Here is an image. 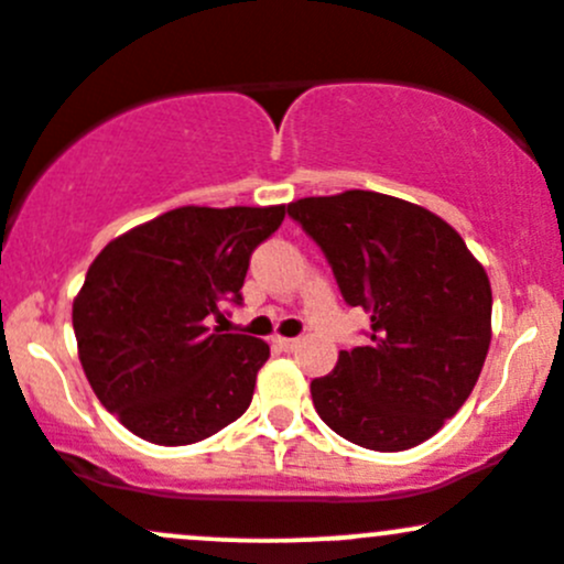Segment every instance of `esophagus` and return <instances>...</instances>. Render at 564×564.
I'll return each mask as SVG.
<instances>
[{"mask_svg":"<svg viewBox=\"0 0 564 564\" xmlns=\"http://www.w3.org/2000/svg\"><path fill=\"white\" fill-rule=\"evenodd\" d=\"M274 344L280 349H284V352H293L295 347H299V338H288V336H276Z\"/></svg>","mask_w":564,"mask_h":564,"instance_id":"obj_1","label":"esophagus"}]
</instances>
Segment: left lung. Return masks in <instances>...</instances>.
I'll use <instances>...</instances> for the list:
<instances>
[{
	"label": "left lung",
	"instance_id": "8db88e82",
	"mask_svg": "<svg viewBox=\"0 0 564 564\" xmlns=\"http://www.w3.org/2000/svg\"><path fill=\"white\" fill-rule=\"evenodd\" d=\"M323 247L349 306L371 317L366 347L312 381L319 420L373 452L438 433L474 392L492 341V288L446 220L403 198L344 191L288 204Z\"/></svg>",
	"mask_w": 564,
	"mask_h": 564
}]
</instances>
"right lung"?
Segmentation results:
<instances>
[{
    "label": "right lung",
    "mask_w": 564,
    "mask_h": 564,
    "mask_svg": "<svg viewBox=\"0 0 564 564\" xmlns=\"http://www.w3.org/2000/svg\"><path fill=\"white\" fill-rule=\"evenodd\" d=\"M284 220L274 207H177L115 236L72 304L90 390L120 425L159 446L209 438L247 411L269 360L263 338L212 330L241 301L252 250Z\"/></svg>",
    "instance_id": "add662e5"
}]
</instances>
